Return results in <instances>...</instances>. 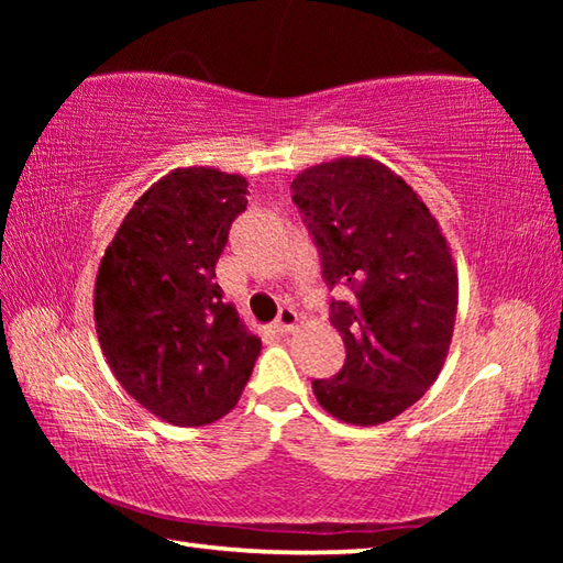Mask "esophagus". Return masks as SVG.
<instances>
[{
	"label": "esophagus",
	"instance_id": "esophagus-1",
	"mask_svg": "<svg viewBox=\"0 0 563 563\" xmlns=\"http://www.w3.org/2000/svg\"><path fill=\"white\" fill-rule=\"evenodd\" d=\"M295 328H298V312H295L292 308H283L278 312V318H275V322H273V332L288 335V332H292Z\"/></svg>",
	"mask_w": 563,
	"mask_h": 563
}]
</instances>
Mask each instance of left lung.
Returning <instances> with one entry per match:
<instances>
[{
  "label": "left lung",
  "mask_w": 563,
  "mask_h": 563,
  "mask_svg": "<svg viewBox=\"0 0 563 563\" xmlns=\"http://www.w3.org/2000/svg\"><path fill=\"white\" fill-rule=\"evenodd\" d=\"M290 188L322 278L352 292L330 302L345 365L312 393L347 424L389 422L434 385L450 352L460 298L450 243L412 186L375 158L325 161Z\"/></svg>",
  "instance_id": "8db88e82"
}]
</instances>
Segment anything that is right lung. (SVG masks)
Instances as JSON below:
<instances>
[{"instance_id":"obj_1","label":"right lung","mask_w":563,"mask_h":563,"mask_svg":"<svg viewBox=\"0 0 563 563\" xmlns=\"http://www.w3.org/2000/svg\"><path fill=\"white\" fill-rule=\"evenodd\" d=\"M247 180L174 168L131 211L99 263L93 320L121 387L176 427L225 417L243 395L261 340L243 328L216 278Z\"/></svg>"}]
</instances>
